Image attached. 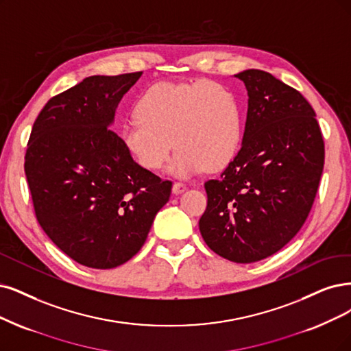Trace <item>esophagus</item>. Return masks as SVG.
Returning <instances> with one entry per match:
<instances>
[{
    "label": "esophagus",
    "instance_id": "34e87169",
    "mask_svg": "<svg viewBox=\"0 0 351 351\" xmlns=\"http://www.w3.org/2000/svg\"><path fill=\"white\" fill-rule=\"evenodd\" d=\"M185 189H186V185L179 184V182H175L172 186V192L175 193V195H179V193H182Z\"/></svg>",
    "mask_w": 351,
    "mask_h": 351
}]
</instances>
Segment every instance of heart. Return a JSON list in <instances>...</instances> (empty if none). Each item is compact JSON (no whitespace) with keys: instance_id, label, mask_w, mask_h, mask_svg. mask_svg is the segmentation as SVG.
I'll return each instance as SVG.
<instances>
[{"instance_id":"heart-1","label":"heart","mask_w":351,"mask_h":351,"mask_svg":"<svg viewBox=\"0 0 351 351\" xmlns=\"http://www.w3.org/2000/svg\"><path fill=\"white\" fill-rule=\"evenodd\" d=\"M137 115L124 120L120 140L146 171H159L173 146L167 172L189 179L206 167L218 171L234 158L241 141L236 95L213 81L158 82L136 104Z\"/></svg>"}]
</instances>
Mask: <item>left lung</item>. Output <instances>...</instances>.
Listing matches in <instances>:
<instances>
[{"instance_id": "obj_1", "label": "left lung", "mask_w": 351, "mask_h": 351, "mask_svg": "<svg viewBox=\"0 0 351 351\" xmlns=\"http://www.w3.org/2000/svg\"><path fill=\"white\" fill-rule=\"evenodd\" d=\"M234 76L249 95L241 149L221 178L205 182L199 231L218 256L253 263L279 252L304 226L322 175L324 140L301 93L265 71Z\"/></svg>"}]
</instances>
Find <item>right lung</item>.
<instances>
[{
  "mask_svg": "<svg viewBox=\"0 0 351 351\" xmlns=\"http://www.w3.org/2000/svg\"><path fill=\"white\" fill-rule=\"evenodd\" d=\"M141 73L85 77L49 99L32 128L24 171L37 221L86 267L130 261L171 197V180L138 166L110 130Z\"/></svg>",
  "mask_w": 351,
  "mask_h": 351,
  "instance_id": "add662e5",
  "label": "right lung"
}]
</instances>
